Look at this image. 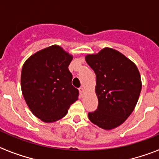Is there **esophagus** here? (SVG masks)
Wrapping results in <instances>:
<instances>
[{"instance_id":"34e87169","label":"esophagus","mask_w":159,"mask_h":159,"mask_svg":"<svg viewBox=\"0 0 159 159\" xmlns=\"http://www.w3.org/2000/svg\"><path fill=\"white\" fill-rule=\"evenodd\" d=\"M79 91H80V94L81 96H83L84 94V87H81V88H79Z\"/></svg>"}]
</instances>
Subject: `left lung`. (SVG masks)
Returning a JSON list of instances; mask_svg holds the SVG:
<instances>
[{
  "label": "left lung",
  "instance_id": "left-lung-1",
  "mask_svg": "<svg viewBox=\"0 0 159 159\" xmlns=\"http://www.w3.org/2000/svg\"><path fill=\"white\" fill-rule=\"evenodd\" d=\"M96 75L99 105L89 112L90 121L104 130H111L130 116L134 111L142 89L138 67L124 55L105 48L97 54L85 57Z\"/></svg>",
  "mask_w": 159,
  "mask_h": 159
}]
</instances>
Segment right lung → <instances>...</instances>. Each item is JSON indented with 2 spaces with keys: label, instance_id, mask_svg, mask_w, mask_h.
Here are the masks:
<instances>
[{
  "label": "right lung",
  "instance_id": "obj_1",
  "mask_svg": "<svg viewBox=\"0 0 159 159\" xmlns=\"http://www.w3.org/2000/svg\"><path fill=\"white\" fill-rule=\"evenodd\" d=\"M72 56L52 45L31 56L21 71V91L31 111L44 123L62 119L78 99L68 65Z\"/></svg>",
  "mask_w": 159,
  "mask_h": 159
}]
</instances>
